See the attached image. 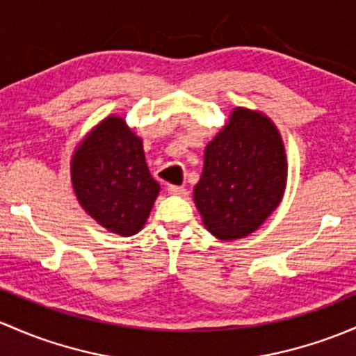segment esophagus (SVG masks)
Returning a JSON list of instances; mask_svg holds the SVG:
<instances>
[{"instance_id": "obj_1", "label": "esophagus", "mask_w": 356, "mask_h": 356, "mask_svg": "<svg viewBox=\"0 0 356 356\" xmlns=\"http://www.w3.org/2000/svg\"><path fill=\"white\" fill-rule=\"evenodd\" d=\"M167 191L170 194H177V196H186V194H188V191H186L184 188H182V186H174V184H170L167 188Z\"/></svg>"}]
</instances>
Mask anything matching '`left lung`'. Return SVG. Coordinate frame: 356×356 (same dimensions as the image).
Instances as JSON below:
<instances>
[{"mask_svg": "<svg viewBox=\"0 0 356 356\" xmlns=\"http://www.w3.org/2000/svg\"><path fill=\"white\" fill-rule=\"evenodd\" d=\"M285 186L286 156L278 129L266 115L238 107L204 149L194 203L215 237L235 241L261 227Z\"/></svg>", "mask_w": 356, "mask_h": 356, "instance_id": "left-lung-1", "label": "left lung"}]
</instances>
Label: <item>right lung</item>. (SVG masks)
Masks as SVG:
<instances>
[{"mask_svg":"<svg viewBox=\"0 0 356 356\" xmlns=\"http://www.w3.org/2000/svg\"><path fill=\"white\" fill-rule=\"evenodd\" d=\"M71 181L85 211L109 232H140L160 186L145 162L143 143L121 118L104 119L71 160Z\"/></svg>","mask_w":356,"mask_h":356,"instance_id":"1","label":"right lung"}]
</instances>
